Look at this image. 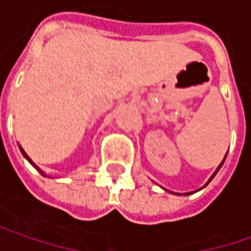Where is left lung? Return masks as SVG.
Listing matches in <instances>:
<instances>
[{"mask_svg":"<svg viewBox=\"0 0 251 251\" xmlns=\"http://www.w3.org/2000/svg\"><path fill=\"white\" fill-rule=\"evenodd\" d=\"M225 159H226V156H225ZM225 159H223V160H222V163H220V165H219V166H217V169L214 170V173L213 175H212V176H210V179H209V180H207V183L206 184H209V182H210V180H212V179H213L214 176H216V173H217V172H219V169H220V168H222V165H223V163H225ZM206 184H204V186H206ZM170 193H172V192H170ZM190 193H192V192H190ZM190 193H183L184 196H187V195H190ZM193 193H195V192H193ZM176 195H180V193H176Z\"/></svg>","mask_w":251,"mask_h":251,"instance_id":"left-lung-1","label":"left lung"}]
</instances>
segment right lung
Instances as JSON below:
<instances>
[{"label": "right lung", "mask_w": 251, "mask_h": 251, "mask_svg": "<svg viewBox=\"0 0 251 251\" xmlns=\"http://www.w3.org/2000/svg\"><path fill=\"white\" fill-rule=\"evenodd\" d=\"M20 151H21V153H23V155H24V157H25V159H26V160H28V162H29V163H31V165H32V166H34V168H35V169H37L38 172H39V173H41V175H42V176H47V173H45V172H44V170H41V169H39V168H38L37 165H35V163H34V162H32V159H31V157H29V156L26 155V153H25V151H24L23 148H21V145H20ZM47 177H48V176H47Z\"/></svg>", "instance_id": "1"}]
</instances>
